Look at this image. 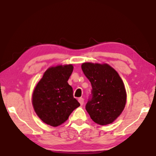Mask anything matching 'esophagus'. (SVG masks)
Here are the masks:
<instances>
[{
  "label": "esophagus",
  "mask_w": 156,
  "mask_h": 156,
  "mask_svg": "<svg viewBox=\"0 0 156 156\" xmlns=\"http://www.w3.org/2000/svg\"><path fill=\"white\" fill-rule=\"evenodd\" d=\"M78 101H79V103L80 104L81 106L83 105V104H84V99L83 98H80L78 99Z\"/></svg>",
  "instance_id": "esophagus-1"
}]
</instances>
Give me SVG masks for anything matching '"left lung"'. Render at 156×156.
Instances as JSON below:
<instances>
[{
    "instance_id": "8db88e82",
    "label": "left lung",
    "mask_w": 156,
    "mask_h": 156,
    "mask_svg": "<svg viewBox=\"0 0 156 156\" xmlns=\"http://www.w3.org/2000/svg\"><path fill=\"white\" fill-rule=\"evenodd\" d=\"M81 67L92 86V98L86 105L87 112L99 125L112 123L119 117L126 104L127 93L122 79L107 63L87 62Z\"/></svg>"
}]
</instances>
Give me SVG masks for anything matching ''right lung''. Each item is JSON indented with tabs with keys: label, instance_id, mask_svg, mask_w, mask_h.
Returning <instances> with one entry per match:
<instances>
[{
	"label": "right lung",
	"instance_id": "1",
	"mask_svg": "<svg viewBox=\"0 0 156 156\" xmlns=\"http://www.w3.org/2000/svg\"><path fill=\"white\" fill-rule=\"evenodd\" d=\"M73 66L50 67L37 84L32 95L34 110L45 123L57 127L66 122L80 103L73 98V89L67 83Z\"/></svg>",
	"mask_w": 156,
	"mask_h": 156
}]
</instances>
